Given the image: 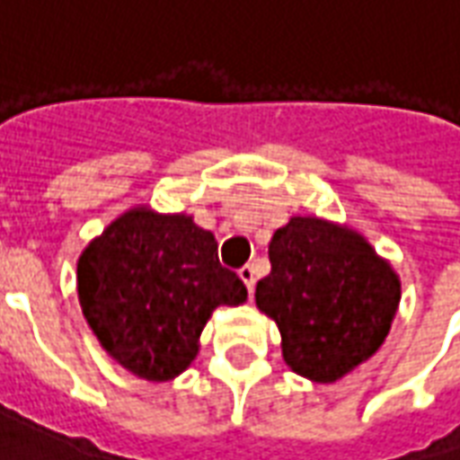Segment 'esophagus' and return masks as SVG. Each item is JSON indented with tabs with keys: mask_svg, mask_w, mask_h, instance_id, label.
<instances>
[{
	"mask_svg": "<svg viewBox=\"0 0 460 460\" xmlns=\"http://www.w3.org/2000/svg\"><path fill=\"white\" fill-rule=\"evenodd\" d=\"M241 280L246 283V288H249V293H253V286H256V270H253V266H243V269L239 270Z\"/></svg>",
	"mask_w": 460,
	"mask_h": 460,
	"instance_id": "esophagus-1",
	"label": "esophagus"
}]
</instances>
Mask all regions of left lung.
Instances as JSON below:
<instances>
[{"label": "left lung", "instance_id": "1", "mask_svg": "<svg viewBox=\"0 0 460 460\" xmlns=\"http://www.w3.org/2000/svg\"><path fill=\"white\" fill-rule=\"evenodd\" d=\"M269 259L256 305L276 320L296 375L332 385L382 347L402 280L359 231L313 214L290 217L273 234Z\"/></svg>", "mask_w": 460, "mask_h": 460}]
</instances>
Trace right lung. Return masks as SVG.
<instances>
[{
  "mask_svg": "<svg viewBox=\"0 0 460 460\" xmlns=\"http://www.w3.org/2000/svg\"><path fill=\"white\" fill-rule=\"evenodd\" d=\"M78 300L101 347L147 382L180 376L199 352V335L219 305L249 293L217 256L211 231L190 214L147 204L111 221L78 259Z\"/></svg>",
  "mask_w": 460,
  "mask_h": 460,
  "instance_id": "1",
  "label": "right lung"
}]
</instances>
